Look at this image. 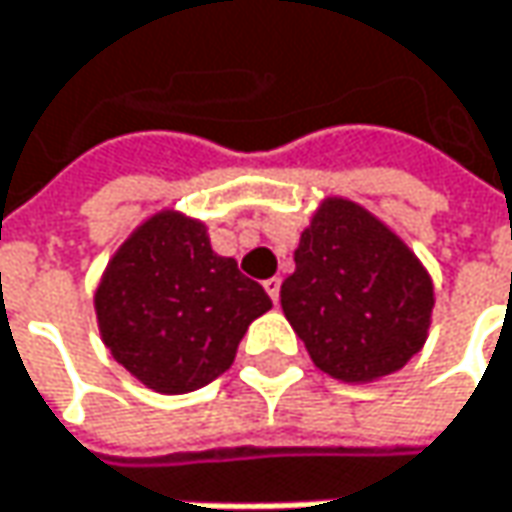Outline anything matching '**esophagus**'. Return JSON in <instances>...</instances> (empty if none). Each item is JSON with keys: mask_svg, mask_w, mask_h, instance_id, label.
I'll return each instance as SVG.
<instances>
[{"mask_svg": "<svg viewBox=\"0 0 512 512\" xmlns=\"http://www.w3.org/2000/svg\"><path fill=\"white\" fill-rule=\"evenodd\" d=\"M263 286H266V292H269V298L278 304V298H281V278L275 275V278H269V281H263Z\"/></svg>", "mask_w": 512, "mask_h": 512, "instance_id": "obj_1", "label": "esophagus"}]
</instances>
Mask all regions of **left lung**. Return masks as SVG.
<instances>
[{"instance_id":"obj_1","label":"left lung","mask_w":512,"mask_h":512,"mask_svg":"<svg viewBox=\"0 0 512 512\" xmlns=\"http://www.w3.org/2000/svg\"><path fill=\"white\" fill-rule=\"evenodd\" d=\"M281 307L318 371L376 382L426 345L435 284L397 231L359 202L327 196L301 231Z\"/></svg>"}]
</instances>
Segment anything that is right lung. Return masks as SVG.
<instances>
[{"label": "right lung", "instance_id": "right-lung-1", "mask_svg": "<svg viewBox=\"0 0 512 512\" xmlns=\"http://www.w3.org/2000/svg\"><path fill=\"white\" fill-rule=\"evenodd\" d=\"M272 298L217 255L202 220L162 208L109 257L95 316L112 359L159 394H188L237 356L249 324Z\"/></svg>", "mask_w": 512, "mask_h": 512}]
</instances>
